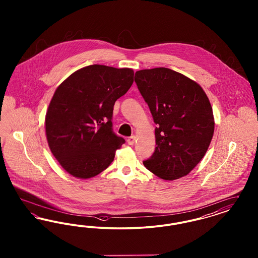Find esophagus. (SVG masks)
Segmentation results:
<instances>
[{"label":"esophagus","instance_id":"esophagus-1","mask_svg":"<svg viewBox=\"0 0 258 258\" xmlns=\"http://www.w3.org/2000/svg\"><path fill=\"white\" fill-rule=\"evenodd\" d=\"M127 143H128V145H134L135 143V141H136V137H135V135H132V136H130L128 138H127Z\"/></svg>","mask_w":258,"mask_h":258}]
</instances>
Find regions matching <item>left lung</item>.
<instances>
[{"instance_id":"1","label":"left lung","mask_w":258,"mask_h":258,"mask_svg":"<svg viewBox=\"0 0 258 258\" xmlns=\"http://www.w3.org/2000/svg\"><path fill=\"white\" fill-rule=\"evenodd\" d=\"M135 81L157 124V147L144 166L163 180L184 177L205 156L213 138L208 97L197 82L166 68L138 71Z\"/></svg>"}]
</instances>
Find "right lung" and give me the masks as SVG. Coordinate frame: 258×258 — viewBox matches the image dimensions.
<instances>
[{"label": "right lung", "mask_w": 258, "mask_h": 258, "mask_svg": "<svg viewBox=\"0 0 258 258\" xmlns=\"http://www.w3.org/2000/svg\"><path fill=\"white\" fill-rule=\"evenodd\" d=\"M134 75L132 69L91 64L55 91L45 116L46 137L53 156L74 177L97 176L125 142L113 132V107L133 85Z\"/></svg>", "instance_id": "obj_1"}]
</instances>
